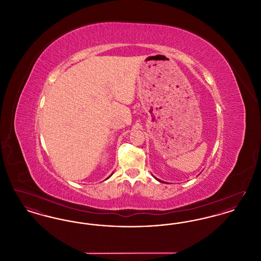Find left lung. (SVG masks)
Listing matches in <instances>:
<instances>
[{
  "label": "left lung",
  "mask_w": 261,
  "mask_h": 261,
  "mask_svg": "<svg viewBox=\"0 0 261 261\" xmlns=\"http://www.w3.org/2000/svg\"><path fill=\"white\" fill-rule=\"evenodd\" d=\"M153 177H154V176H153ZM154 178H155V177H154ZM155 179H156V180H158V181H159V182H162V183H164V182H163V181H162V180H160V179H159V178H155Z\"/></svg>",
  "instance_id": "8db88e82"
}]
</instances>
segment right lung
I'll return each instance as SVG.
<instances>
[{"label": "right lung", "instance_id": "right-lung-1", "mask_svg": "<svg viewBox=\"0 0 261 261\" xmlns=\"http://www.w3.org/2000/svg\"><path fill=\"white\" fill-rule=\"evenodd\" d=\"M111 176H112V175H111ZM111 176H110V177H111ZM110 177H109V178H110Z\"/></svg>", "mask_w": 261, "mask_h": 261}]
</instances>
